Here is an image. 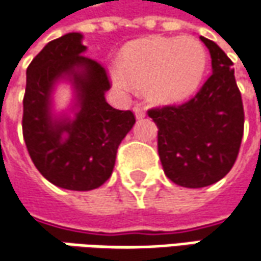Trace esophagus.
<instances>
[{
  "instance_id": "1",
  "label": "esophagus",
  "mask_w": 261,
  "mask_h": 261,
  "mask_svg": "<svg viewBox=\"0 0 261 261\" xmlns=\"http://www.w3.org/2000/svg\"><path fill=\"white\" fill-rule=\"evenodd\" d=\"M134 114H136V118H144L146 117V111L143 107L140 105H137V107H134Z\"/></svg>"
}]
</instances>
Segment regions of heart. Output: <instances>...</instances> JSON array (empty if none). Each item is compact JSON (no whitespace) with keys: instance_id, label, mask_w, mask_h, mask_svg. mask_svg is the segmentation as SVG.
I'll use <instances>...</instances> for the list:
<instances>
[{"instance_id":"heart-1","label":"heart","mask_w":261,"mask_h":261,"mask_svg":"<svg viewBox=\"0 0 261 261\" xmlns=\"http://www.w3.org/2000/svg\"><path fill=\"white\" fill-rule=\"evenodd\" d=\"M207 63L203 45L194 38L150 36L127 43L118 58L114 83L127 89L128 82L144 86L156 102H175L200 85Z\"/></svg>"}]
</instances>
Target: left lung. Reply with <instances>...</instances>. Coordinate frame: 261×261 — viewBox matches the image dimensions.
I'll return each mask as SVG.
<instances>
[{
    "instance_id": "8db88e82",
    "label": "left lung",
    "mask_w": 261,
    "mask_h": 261,
    "mask_svg": "<svg viewBox=\"0 0 261 261\" xmlns=\"http://www.w3.org/2000/svg\"><path fill=\"white\" fill-rule=\"evenodd\" d=\"M212 57L213 73L181 105L147 111L158 125V153L165 175L181 187L218 182L237 161L244 134V107L232 61L213 42L200 36Z\"/></svg>"
}]
</instances>
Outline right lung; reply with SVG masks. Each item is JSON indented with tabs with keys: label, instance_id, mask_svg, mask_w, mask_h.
Instances as JSON below:
<instances>
[{
	"label": "right lung",
	"instance_id": "1",
	"mask_svg": "<svg viewBox=\"0 0 261 261\" xmlns=\"http://www.w3.org/2000/svg\"><path fill=\"white\" fill-rule=\"evenodd\" d=\"M85 51L80 33L51 40L29 64L23 97V139L32 162L54 186L74 191L95 190L108 179L119 143L136 122L131 111L107 102L108 73ZM64 73L73 77L81 111L74 121H52L51 85Z\"/></svg>",
	"mask_w": 261,
	"mask_h": 261
}]
</instances>
